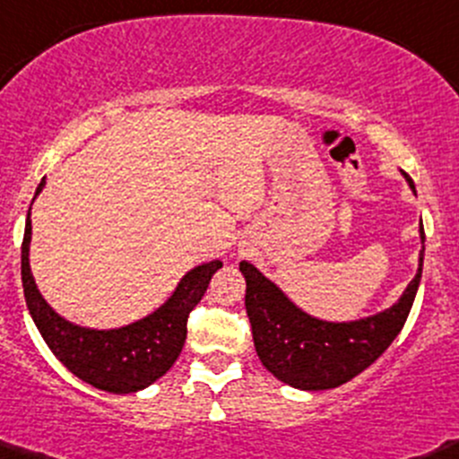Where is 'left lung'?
Segmentation results:
<instances>
[{
  "instance_id": "obj_1",
  "label": "left lung",
  "mask_w": 459,
  "mask_h": 459,
  "mask_svg": "<svg viewBox=\"0 0 459 459\" xmlns=\"http://www.w3.org/2000/svg\"><path fill=\"white\" fill-rule=\"evenodd\" d=\"M404 178L415 192L409 174H404ZM420 238L424 243L422 219ZM422 261L424 247L420 252L418 273L395 305L369 318L349 323H329L305 314L252 263H240V273L247 282L245 309L252 323L254 347L264 369L302 391L335 389L356 377L403 332L418 294Z\"/></svg>"
}]
</instances>
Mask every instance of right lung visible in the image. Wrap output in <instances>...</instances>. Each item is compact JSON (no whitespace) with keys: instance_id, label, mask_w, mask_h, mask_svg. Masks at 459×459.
<instances>
[{"instance_id":"1","label":"right lung","mask_w":459,"mask_h":459,"mask_svg":"<svg viewBox=\"0 0 459 459\" xmlns=\"http://www.w3.org/2000/svg\"><path fill=\"white\" fill-rule=\"evenodd\" d=\"M44 186L46 178H41L35 196L44 190ZM30 234L32 225L28 212L22 243V282L28 311L61 365L79 380L108 394H134L169 371L186 344L187 316L201 302L212 276L223 267L221 261H210L190 269L154 314L126 327H79L61 318L37 290L28 261Z\"/></svg>"}]
</instances>
